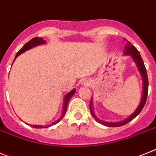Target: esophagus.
<instances>
[{
  "label": "esophagus",
  "instance_id": "1",
  "mask_svg": "<svg viewBox=\"0 0 156 156\" xmlns=\"http://www.w3.org/2000/svg\"><path fill=\"white\" fill-rule=\"evenodd\" d=\"M82 83H83L84 85H89L90 82H89V81H87V80H84L83 82H82Z\"/></svg>",
  "mask_w": 156,
  "mask_h": 156
}]
</instances>
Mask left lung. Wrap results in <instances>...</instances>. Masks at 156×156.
Segmentation results:
<instances>
[{
	"mask_svg": "<svg viewBox=\"0 0 156 156\" xmlns=\"http://www.w3.org/2000/svg\"><path fill=\"white\" fill-rule=\"evenodd\" d=\"M125 40V38H124ZM124 53L123 55H130L131 57V58L133 59V61L135 62V65L137 66L139 71H140V74L142 77V79H143V94H142V98L140 100V102L138 107L135 109V111L131 114L130 116H128L127 118H126L125 119L122 120V121H119V122H107V121H102V120L99 119L98 118L96 117L95 114L94 112L93 109V101H92V98L90 100V113L92 115V116L94 117V119L98 122L99 123L102 124L106 126H110V127H117V126H123L125 124L128 123L129 122H131V120H133L136 116H137L141 112V111L144 108V105L146 103L147 98V92H148V78H147V74L146 68H145V66H144V61L142 59L141 55H140V52L138 51V49L134 46L133 45H131V42L128 41H126V45H125V47H124Z\"/></svg>",
	"mask_w": 156,
	"mask_h": 156,
	"instance_id": "left-lung-1",
	"label": "left lung"
}]
</instances>
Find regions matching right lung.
<instances>
[{
	"instance_id": "1",
	"label": "right lung",
	"mask_w": 156,
	"mask_h": 156,
	"mask_svg": "<svg viewBox=\"0 0 156 156\" xmlns=\"http://www.w3.org/2000/svg\"><path fill=\"white\" fill-rule=\"evenodd\" d=\"M44 44H46V41H44L43 38H41V37H34V38L32 39V40H30V41H28V42L24 45L23 47L21 48V49H20L17 53H16V57H15L14 58V61L15 59L19 56V55H21V54L25 53V51H27V50L32 49V48L34 47H36V46H37V45H44ZM14 61H13V62H14ZM75 92H76V89H73L69 91V93H67L66 94L65 97H64V102H63V107H62V115H61L60 117L58 118L55 122H52V123L49 124V125H46V126H43V125H31V126H32V127H34V128H47V127H49V126L55 125V124H57L58 122H60L61 120L63 119V117H64V115H66V110H67V106H68L69 99L73 97V95L75 94Z\"/></svg>"
}]
</instances>
